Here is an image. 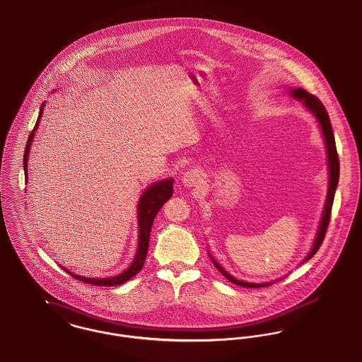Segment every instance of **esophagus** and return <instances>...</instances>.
<instances>
[{
	"label": "esophagus",
	"mask_w": 362,
	"mask_h": 362,
	"mask_svg": "<svg viewBox=\"0 0 362 362\" xmlns=\"http://www.w3.org/2000/svg\"><path fill=\"white\" fill-rule=\"evenodd\" d=\"M200 181H202V174H200V171H197L196 169L187 171V173L184 174V177H182L184 185H185V187H189V188L199 185Z\"/></svg>",
	"instance_id": "1"
}]
</instances>
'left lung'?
<instances>
[{"mask_svg":"<svg viewBox=\"0 0 362 362\" xmlns=\"http://www.w3.org/2000/svg\"><path fill=\"white\" fill-rule=\"evenodd\" d=\"M292 95L296 97L298 100H302L305 103V105L313 112L314 115L317 117V119L321 124L322 129V134H324V140H325V145H327V152H328V166H329V189H328V196H327V203H325V209H324V214H322V219L320 223V229L317 233V238L314 241L313 250L310 251V254L308 255L306 261L310 259L314 254L318 251V248L321 247L329 221H331V211H332V204H334V197H335V191H337V181H339V156H337V144H335V137H334V132H332V124L329 121V115L324 107V104L320 101L318 97L310 95L309 92H306L302 88L293 89ZM214 265L217 266L218 270L233 284L236 286H241L245 288H261V287H267L270 284H251V283H245V281H240L233 279L226 270H223L221 266L218 265L217 262L213 259Z\"/></svg>","mask_w":362,"mask_h":362,"instance_id":"left-lung-1","label":"left lung"}]
</instances>
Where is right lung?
<instances>
[{"label": "right lung", "instance_id": "right-lung-1", "mask_svg": "<svg viewBox=\"0 0 362 362\" xmlns=\"http://www.w3.org/2000/svg\"><path fill=\"white\" fill-rule=\"evenodd\" d=\"M42 115V108L40 112V117L35 122L34 130L30 133L27 144H25V156H23V165H25V175L27 177V159H28V152H30V145L34 137V132L40 123V118ZM173 194V180H165V181H159L156 184H153L152 187H149L145 191L143 197L140 199L139 203V229H140V243H139V250L136 254V258L133 261V264L127 270H124L119 276L115 277H110V279H86V277H81L70 273L73 277L79 281L92 284V286H101V287H115V286H121L123 283H126L127 280H130L132 277H134L144 266L145 258H146V252H148V245H149V235H151V228L153 223V219L156 217V214L159 213V210L163 207V204L169 200Z\"/></svg>", "mask_w": 362, "mask_h": 362}]
</instances>
